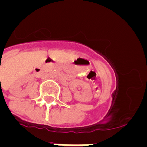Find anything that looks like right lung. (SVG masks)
Masks as SVG:
<instances>
[{"mask_svg":"<svg viewBox=\"0 0 147 147\" xmlns=\"http://www.w3.org/2000/svg\"><path fill=\"white\" fill-rule=\"evenodd\" d=\"M0 80H1V79H0Z\"/></svg>","mask_w":147,"mask_h":147,"instance_id":"obj_1","label":"right lung"}]
</instances>
